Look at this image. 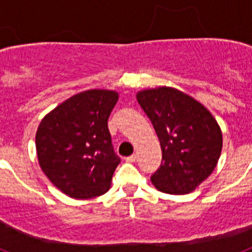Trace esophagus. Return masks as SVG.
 <instances>
[{
    "label": "esophagus",
    "mask_w": 252,
    "mask_h": 252,
    "mask_svg": "<svg viewBox=\"0 0 252 252\" xmlns=\"http://www.w3.org/2000/svg\"><path fill=\"white\" fill-rule=\"evenodd\" d=\"M125 160H126L127 162H135L136 161V155L133 154V155H130V157L125 158Z\"/></svg>",
    "instance_id": "esophagus-1"
}]
</instances>
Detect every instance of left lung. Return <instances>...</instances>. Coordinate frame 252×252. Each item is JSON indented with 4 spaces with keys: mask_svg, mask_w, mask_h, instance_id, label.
<instances>
[{
    "mask_svg": "<svg viewBox=\"0 0 252 252\" xmlns=\"http://www.w3.org/2000/svg\"><path fill=\"white\" fill-rule=\"evenodd\" d=\"M136 98L160 141L161 165L151 183L162 193L188 194L212 174L222 150V131L212 113L171 87L140 91Z\"/></svg>",
    "mask_w": 252,
    "mask_h": 252,
    "instance_id": "1",
    "label": "left lung"
}]
</instances>
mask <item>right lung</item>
I'll list each match as a JSON object with an SVG mask.
<instances>
[{"label":"right lung","mask_w":252,"mask_h":252,"mask_svg":"<svg viewBox=\"0 0 252 252\" xmlns=\"http://www.w3.org/2000/svg\"><path fill=\"white\" fill-rule=\"evenodd\" d=\"M117 99L115 91H84L40 122L35 137L40 168L64 194L90 199L110 189L121 161L107 125Z\"/></svg>","instance_id":"obj_1"}]
</instances>
